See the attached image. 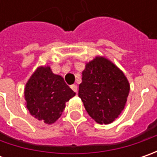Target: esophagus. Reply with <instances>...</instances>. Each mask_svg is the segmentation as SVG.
Masks as SVG:
<instances>
[{
    "label": "esophagus",
    "instance_id": "34e87169",
    "mask_svg": "<svg viewBox=\"0 0 157 157\" xmlns=\"http://www.w3.org/2000/svg\"><path fill=\"white\" fill-rule=\"evenodd\" d=\"M71 89H72V90H73L75 93H77V92H78V86H77V85H72V86H71Z\"/></svg>",
    "mask_w": 157,
    "mask_h": 157
}]
</instances>
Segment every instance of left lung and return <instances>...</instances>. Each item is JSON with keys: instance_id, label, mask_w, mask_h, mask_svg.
I'll use <instances>...</instances> for the list:
<instances>
[{"instance_id": "left-lung-1", "label": "left lung", "mask_w": 157, "mask_h": 157, "mask_svg": "<svg viewBox=\"0 0 157 157\" xmlns=\"http://www.w3.org/2000/svg\"><path fill=\"white\" fill-rule=\"evenodd\" d=\"M129 90L126 76L114 63L105 57H96L82 72L78 97L96 122L109 124L124 109Z\"/></svg>"}]
</instances>
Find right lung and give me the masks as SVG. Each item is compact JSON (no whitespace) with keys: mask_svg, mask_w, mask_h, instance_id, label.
I'll return each instance as SVG.
<instances>
[{"mask_svg":"<svg viewBox=\"0 0 157 157\" xmlns=\"http://www.w3.org/2000/svg\"><path fill=\"white\" fill-rule=\"evenodd\" d=\"M75 93L63 78L49 66H40L28 80L24 89L26 106L30 114L46 124H52L61 116Z\"/></svg>","mask_w":157,"mask_h":157,"instance_id":"obj_1","label":"right lung"}]
</instances>
